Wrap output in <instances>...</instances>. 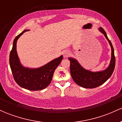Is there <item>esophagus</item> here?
<instances>
[{"label":"esophagus","instance_id":"obj_1","mask_svg":"<svg viewBox=\"0 0 122 122\" xmlns=\"http://www.w3.org/2000/svg\"><path fill=\"white\" fill-rule=\"evenodd\" d=\"M63 55H64V58H67L70 55V51L68 50H65L63 53Z\"/></svg>","mask_w":122,"mask_h":122}]
</instances>
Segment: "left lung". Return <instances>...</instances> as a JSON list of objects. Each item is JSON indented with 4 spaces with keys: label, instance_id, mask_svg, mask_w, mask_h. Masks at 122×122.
I'll return each mask as SVG.
<instances>
[{
    "label": "left lung",
    "instance_id": "8db88e82",
    "mask_svg": "<svg viewBox=\"0 0 122 122\" xmlns=\"http://www.w3.org/2000/svg\"><path fill=\"white\" fill-rule=\"evenodd\" d=\"M99 30L104 35L111 47V58L110 65L107 69L99 72H91L82 68L75 58H69L71 64L70 71L73 80L77 84L85 88H96L104 84L111 76L115 69V57L114 47L104 29L102 27H99Z\"/></svg>",
    "mask_w": 122,
    "mask_h": 122
}]
</instances>
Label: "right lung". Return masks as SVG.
<instances>
[{
  "label": "right lung",
  "mask_w": 122,
  "mask_h": 122,
  "mask_svg": "<svg viewBox=\"0 0 122 122\" xmlns=\"http://www.w3.org/2000/svg\"><path fill=\"white\" fill-rule=\"evenodd\" d=\"M25 30L15 37L10 54V65L16 83L21 87L30 91H40L46 88L52 80L54 71L62 61L63 56L54 59L38 68H29L20 64L16 51V42Z\"/></svg>",
  "instance_id": "add662e5"
}]
</instances>
